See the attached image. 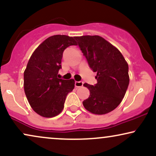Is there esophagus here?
<instances>
[{"mask_svg":"<svg viewBox=\"0 0 156 156\" xmlns=\"http://www.w3.org/2000/svg\"><path fill=\"white\" fill-rule=\"evenodd\" d=\"M83 85V82L82 81H76L75 82V86L77 88H80L82 87Z\"/></svg>","mask_w":156,"mask_h":156,"instance_id":"34e87169","label":"esophagus"}]
</instances>
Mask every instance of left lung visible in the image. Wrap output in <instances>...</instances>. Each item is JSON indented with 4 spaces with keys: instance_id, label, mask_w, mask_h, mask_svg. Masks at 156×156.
Returning a JSON list of instances; mask_svg holds the SVG:
<instances>
[{
    "instance_id": "8db88e82",
    "label": "left lung",
    "mask_w": 156,
    "mask_h": 156,
    "mask_svg": "<svg viewBox=\"0 0 156 156\" xmlns=\"http://www.w3.org/2000/svg\"><path fill=\"white\" fill-rule=\"evenodd\" d=\"M89 67L97 73V83H84L90 96L83 101L85 109L95 114L113 111L121 103L129 86L128 64L118 49L103 37H76Z\"/></svg>"
}]
</instances>
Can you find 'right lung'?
Listing matches in <instances>:
<instances>
[{
  "mask_svg": "<svg viewBox=\"0 0 156 156\" xmlns=\"http://www.w3.org/2000/svg\"><path fill=\"white\" fill-rule=\"evenodd\" d=\"M76 38L54 35L39 44L31 55L23 73V88L33 110L44 117L58 115L64 108L68 93L73 90V79L58 78L62 54L67 47L77 45Z\"/></svg>",
  "mask_w": 156,
  "mask_h": 156,
  "instance_id": "right-lung-1",
  "label": "right lung"
}]
</instances>
